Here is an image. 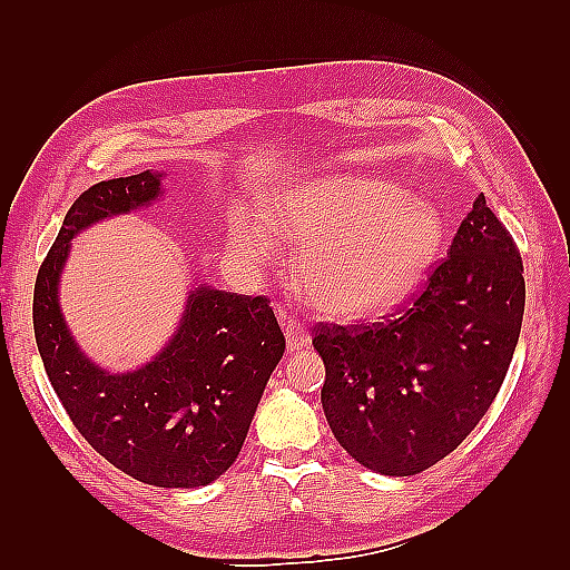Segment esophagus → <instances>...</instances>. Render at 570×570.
I'll return each instance as SVG.
<instances>
[{
    "label": "esophagus",
    "instance_id": "34e87169",
    "mask_svg": "<svg viewBox=\"0 0 570 570\" xmlns=\"http://www.w3.org/2000/svg\"><path fill=\"white\" fill-rule=\"evenodd\" d=\"M278 323H282L284 335H286V345H288V350H292V353L308 347L311 335L304 328V323H298L294 316H288L286 311H278Z\"/></svg>",
    "mask_w": 570,
    "mask_h": 570
}]
</instances>
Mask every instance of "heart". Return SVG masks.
<instances>
[{
	"mask_svg": "<svg viewBox=\"0 0 570 570\" xmlns=\"http://www.w3.org/2000/svg\"><path fill=\"white\" fill-rule=\"evenodd\" d=\"M266 225L304 249L301 288L333 321L370 318L396 306L443 245V220L433 205L372 178L296 188L266 213ZM235 242L254 262L272 252L269 235L254 225H237Z\"/></svg>",
	"mask_w": 570,
	"mask_h": 570,
	"instance_id": "b5f03b06",
	"label": "heart"
}]
</instances>
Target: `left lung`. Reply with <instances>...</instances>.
<instances>
[{
  "mask_svg": "<svg viewBox=\"0 0 570 570\" xmlns=\"http://www.w3.org/2000/svg\"><path fill=\"white\" fill-rule=\"evenodd\" d=\"M522 274L512 235L478 196L448 259L406 311L313 328L325 419L360 465L416 475L465 441L510 370L524 316Z\"/></svg>",
  "mask_w": 570,
  "mask_h": 570,
  "instance_id": "left-lung-1",
  "label": "left lung"
}]
</instances>
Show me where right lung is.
Listing matches in <instances>:
<instances>
[{"instance_id":"1","label":"right lung","mask_w":570,"mask_h":570,"mask_svg":"<svg viewBox=\"0 0 570 570\" xmlns=\"http://www.w3.org/2000/svg\"><path fill=\"white\" fill-rule=\"evenodd\" d=\"M164 174L100 180L72 203L33 286V333L48 380L82 439L129 478L200 488L235 463L284 333L264 296L198 284L161 353L131 372H107L72 341L58 306L70 239L105 217L161 196Z\"/></svg>"}]
</instances>
